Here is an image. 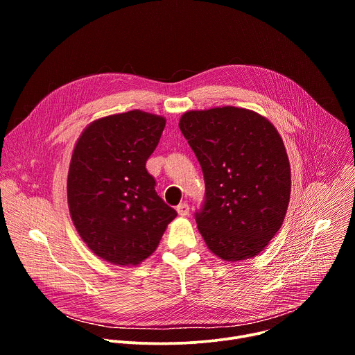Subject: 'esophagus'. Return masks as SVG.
<instances>
[{"label":"esophagus","mask_w":355,"mask_h":355,"mask_svg":"<svg viewBox=\"0 0 355 355\" xmlns=\"http://www.w3.org/2000/svg\"><path fill=\"white\" fill-rule=\"evenodd\" d=\"M177 212H178V215L180 216H187V215H189V207H188V204H180L178 207H177Z\"/></svg>","instance_id":"1"}]
</instances>
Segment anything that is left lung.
I'll return each mask as SVG.
<instances>
[{
  "label": "left lung",
  "mask_w": 355,
  "mask_h": 355,
  "mask_svg": "<svg viewBox=\"0 0 355 355\" xmlns=\"http://www.w3.org/2000/svg\"><path fill=\"white\" fill-rule=\"evenodd\" d=\"M205 178L195 219L223 261L256 257L282 226L291 196L284 141L263 115L237 107L188 111L178 123Z\"/></svg>",
  "instance_id": "obj_1"
}]
</instances>
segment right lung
Here are the masks:
<instances>
[{
    "label": "right lung",
    "mask_w": 355,
    "mask_h": 355,
    "mask_svg": "<svg viewBox=\"0 0 355 355\" xmlns=\"http://www.w3.org/2000/svg\"><path fill=\"white\" fill-rule=\"evenodd\" d=\"M164 126V116L133 110L95 119L74 146L70 216L87 247L114 266H139L153 254L177 216L146 170Z\"/></svg>",
    "instance_id": "right-lung-1"
}]
</instances>
